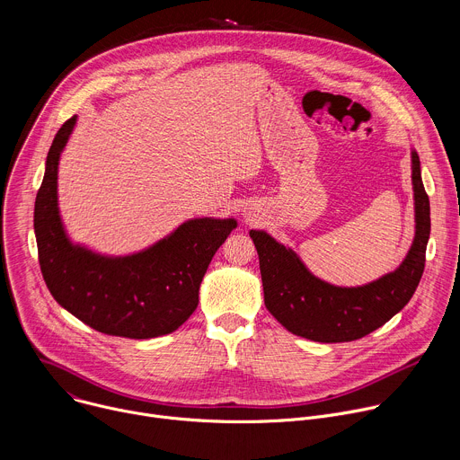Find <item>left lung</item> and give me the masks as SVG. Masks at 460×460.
Segmentation results:
<instances>
[{"instance_id": "obj_1", "label": "left lung", "mask_w": 460, "mask_h": 460, "mask_svg": "<svg viewBox=\"0 0 460 460\" xmlns=\"http://www.w3.org/2000/svg\"><path fill=\"white\" fill-rule=\"evenodd\" d=\"M415 194V238L402 264L378 280L341 288L314 277L298 254L266 231L251 229L264 302L270 313L293 335L314 342H351L378 330L413 296L426 264L429 240V199L420 176V160L411 151Z\"/></svg>"}]
</instances>
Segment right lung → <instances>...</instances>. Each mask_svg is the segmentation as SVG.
Wrapping results in <instances>:
<instances>
[{
  "label": "right lung",
  "instance_id": "right-lung-1",
  "mask_svg": "<svg viewBox=\"0 0 460 460\" xmlns=\"http://www.w3.org/2000/svg\"><path fill=\"white\" fill-rule=\"evenodd\" d=\"M76 116L56 133L34 204L43 280L54 300L93 330L125 339L176 332L199 305L204 275L234 218H192L151 247L105 256L73 243L58 208V165Z\"/></svg>",
  "mask_w": 460,
  "mask_h": 460
}]
</instances>
